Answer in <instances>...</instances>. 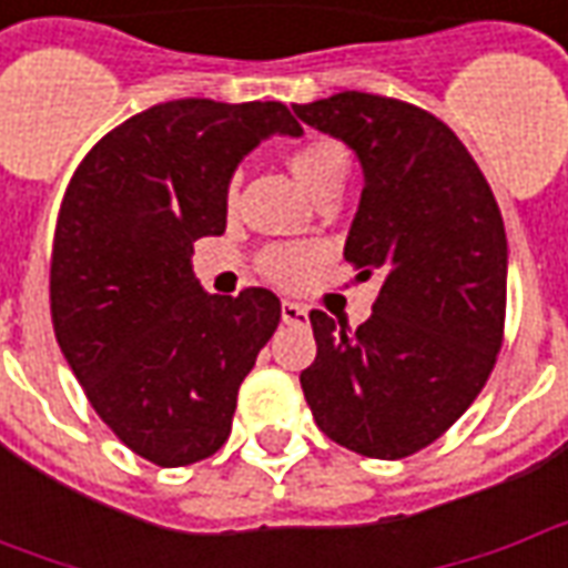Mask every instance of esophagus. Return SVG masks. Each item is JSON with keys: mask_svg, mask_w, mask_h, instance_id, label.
I'll use <instances>...</instances> for the list:
<instances>
[{"mask_svg": "<svg viewBox=\"0 0 568 568\" xmlns=\"http://www.w3.org/2000/svg\"><path fill=\"white\" fill-rule=\"evenodd\" d=\"M307 307H301L295 301H283V322H288V325H307Z\"/></svg>", "mask_w": 568, "mask_h": 568, "instance_id": "esophagus-1", "label": "esophagus"}]
</instances>
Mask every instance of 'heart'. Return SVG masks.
Instances as JSON below:
<instances>
[{
	"mask_svg": "<svg viewBox=\"0 0 568 568\" xmlns=\"http://www.w3.org/2000/svg\"><path fill=\"white\" fill-rule=\"evenodd\" d=\"M288 170L316 197L322 187L344 182L349 158H346L344 145H337L334 140H307L292 149ZM234 194L236 182L231 185V200H234ZM316 258H320V248L313 246H267L258 255V267L271 283L283 285V288H297V285L307 283Z\"/></svg>",
	"mask_w": 568,
	"mask_h": 568,
	"instance_id": "1",
	"label": "heart"
}]
</instances>
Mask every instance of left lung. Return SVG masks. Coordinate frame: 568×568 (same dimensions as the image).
Listing matches in <instances>:
<instances>
[{
  "label": "left lung",
  "mask_w": 568,
  "mask_h": 568,
  "mask_svg": "<svg viewBox=\"0 0 568 568\" xmlns=\"http://www.w3.org/2000/svg\"><path fill=\"white\" fill-rule=\"evenodd\" d=\"M356 151L365 187L344 258L381 280L356 332L313 310L316 358L301 389L316 426L371 459L440 438L484 389L505 332L508 240L475 158L426 109L344 91L292 105Z\"/></svg>",
  "instance_id": "obj_1"
}]
</instances>
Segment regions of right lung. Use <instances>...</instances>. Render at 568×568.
<instances>
[{"mask_svg":"<svg viewBox=\"0 0 568 568\" xmlns=\"http://www.w3.org/2000/svg\"><path fill=\"white\" fill-rule=\"evenodd\" d=\"M273 133H304L283 103H158L88 151L60 203L57 344L105 426L161 468L227 440L280 325L273 292L210 295L191 271L194 240L224 231L236 163Z\"/></svg>","mask_w":568,"mask_h":568,"instance_id":"1","label":"right lung"}]
</instances>
